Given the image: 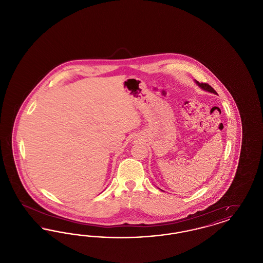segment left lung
Listing matches in <instances>:
<instances>
[{
  "label": "left lung",
  "instance_id": "obj_1",
  "mask_svg": "<svg viewBox=\"0 0 263 263\" xmlns=\"http://www.w3.org/2000/svg\"><path fill=\"white\" fill-rule=\"evenodd\" d=\"M195 83H196V84H197V86H199L202 89H204V90H206V91H209V92H212V93H216V95H217L216 90H215V89H214L210 85L205 84V83H199V82H197V81H195Z\"/></svg>",
  "mask_w": 263,
  "mask_h": 263
}]
</instances>
